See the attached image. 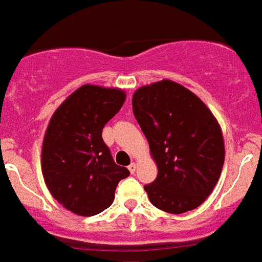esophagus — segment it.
<instances>
[{
    "mask_svg": "<svg viewBox=\"0 0 262 262\" xmlns=\"http://www.w3.org/2000/svg\"><path fill=\"white\" fill-rule=\"evenodd\" d=\"M128 170L129 173H135V171H137V165H135V163H131V165L128 166Z\"/></svg>",
    "mask_w": 262,
    "mask_h": 262,
    "instance_id": "esophagus-1",
    "label": "esophagus"
}]
</instances>
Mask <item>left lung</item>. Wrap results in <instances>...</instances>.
<instances>
[{
	"mask_svg": "<svg viewBox=\"0 0 262 262\" xmlns=\"http://www.w3.org/2000/svg\"><path fill=\"white\" fill-rule=\"evenodd\" d=\"M134 116L158 166L145 191L169 213L192 211L213 191L225 162V141L215 116L180 83L162 79L135 91Z\"/></svg>",
	"mask_w": 262,
	"mask_h": 262,
	"instance_id": "1",
	"label": "left lung"
}]
</instances>
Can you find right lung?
Returning a JSON list of instances; mask_svg holds the SVG:
<instances>
[{
    "mask_svg": "<svg viewBox=\"0 0 262 262\" xmlns=\"http://www.w3.org/2000/svg\"><path fill=\"white\" fill-rule=\"evenodd\" d=\"M125 102L118 88L82 85L61 103L46 129L41 173L49 191L79 216L97 215L113 204L127 167L114 163L102 131Z\"/></svg>",
    "mask_w": 262,
    "mask_h": 262,
    "instance_id": "add662e5",
    "label": "right lung"
}]
</instances>
